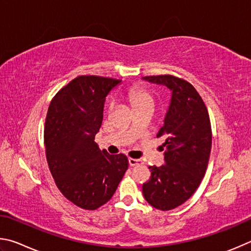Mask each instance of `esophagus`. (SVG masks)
<instances>
[{"mask_svg": "<svg viewBox=\"0 0 251 251\" xmlns=\"http://www.w3.org/2000/svg\"><path fill=\"white\" fill-rule=\"evenodd\" d=\"M129 164L130 166H135V165H142L143 161L140 159H132V157H129Z\"/></svg>", "mask_w": 251, "mask_h": 251, "instance_id": "34e87169", "label": "esophagus"}]
</instances>
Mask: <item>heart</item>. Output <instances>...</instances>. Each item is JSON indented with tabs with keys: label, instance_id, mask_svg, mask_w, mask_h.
Here are the masks:
<instances>
[{
	"label": "heart",
	"instance_id": "heart-1",
	"mask_svg": "<svg viewBox=\"0 0 251 251\" xmlns=\"http://www.w3.org/2000/svg\"><path fill=\"white\" fill-rule=\"evenodd\" d=\"M126 99L129 100L133 110L146 107V105L153 107V104H154V98H153L151 92L140 86L131 87L126 92ZM110 107H112V102H110Z\"/></svg>",
	"mask_w": 251,
	"mask_h": 251
}]
</instances>
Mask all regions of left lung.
Listing matches in <instances>:
<instances>
[{
	"instance_id": "obj_1",
	"label": "left lung",
	"mask_w": 251,
	"mask_h": 251,
	"mask_svg": "<svg viewBox=\"0 0 251 251\" xmlns=\"http://www.w3.org/2000/svg\"><path fill=\"white\" fill-rule=\"evenodd\" d=\"M142 80L171 91L164 123L157 133L165 139L163 165L149 166L151 177L142 185L149 204L170 210L190 199L204 177L212 148L209 116L190 82L171 75L142 77Z\"/></svg>"
}]
</instances>
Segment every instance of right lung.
<instances>
[{
	"label": "right lung",
	"mask_w": 251,
	"mask_h": 251,
	"mask_svg": "<svg viewBox=\"0 0 251 251\" xmlns=\"http://www.w3.org/2000/svg\"><path fill=\"white\" fill-rule=\"evenodd\" d=\"M121 80L80 76L58 91L45 123L46 157L57 187L83 209L107 203L128 170V157L110 155L95 142L105 98Z\"/></svg>",
	"instance_id": "1"
}]
</instances>
